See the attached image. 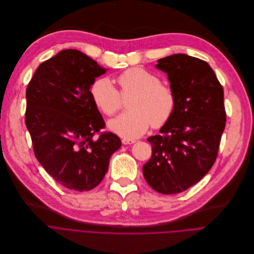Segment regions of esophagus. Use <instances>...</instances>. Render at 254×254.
<instances>
[{"label": "esophagus", "instance_id": "esophagus-1", "mask_svg": "<svg viewBox=\"0 0 254 254\" xmlns=\"http://www.w3.org/2000/svg\"><path fill=\"white\" fill-rule=\"evenodd\" d=\"M136 140L135 139H130V138H126V137H122V143L127 145V144H133L135 143Z\"/></svg>", "mask_w": 254, "mask_h": 254}]
</instances>
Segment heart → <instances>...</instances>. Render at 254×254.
<instances>
[{"label": "heart", "mask_w": 254, "mask_h": 254, "mask_svg": "<svg viewBox=\"0 0 254 254\" xmlns=\"http://www.w3.org/2000/svg\"><path fill=\"white\" fill-rule=\"evenodd\" d=\"M119 91L107 78L97 79L91 87L96 106L106 116H115L122 108L123 100L130 111L110 122V128L126 138H136L147 131L150 124L160 128L172 117L176 107V95L172 87L148 70L134 67L121 73L116 79Z\"/></svg>", "instance_id": "1"}]
</instances>
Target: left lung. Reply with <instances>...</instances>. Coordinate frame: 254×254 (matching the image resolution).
Instances as JSON below:
<instances>
[{"label": "left lung", "mask_w": 254, "mask_h": 254, "mask_svg": "<svg viewBox=\"0 0 254 254\" xmlns=\"http://www.w3.org/2000/svg\"><path fill=\"white\" fill-rule=\"evenodd\" d=\"M176 95L172 117L147 140L152 155L143 175L152 189L177 194L199 182L214 164L225 128L223 88L203 60L174 54L158 60Z\"/></svg>", "instance_id": "1"}]
</instances>
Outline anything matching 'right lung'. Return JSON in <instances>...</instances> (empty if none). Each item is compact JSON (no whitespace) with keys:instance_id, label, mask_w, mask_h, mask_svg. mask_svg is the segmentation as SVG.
Returning a JSON list of instances; mask_svg holds the SVG:
<instances>
[{"instance_id":"1","label":"right lung","mask_w":254,"mask_h":254,"mask_svg":"<svg viewBox=\"0 0 254 254\" xmlns=\"http://www.w3.org/2000/svg\"><path fill=\"white\" fill-rule=\"evenodd\" d=\"M107 70L68 49L40 64L27 86L25 122L35 156L68 189L95 188L121 146L116 134L101 132L105 122L90 91L95 78Z\"/></svg>"}]
</instances>
